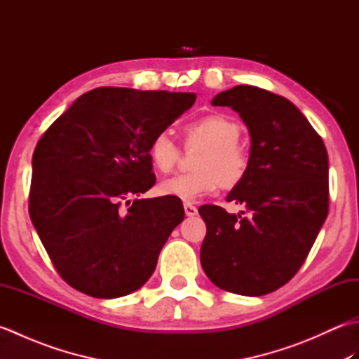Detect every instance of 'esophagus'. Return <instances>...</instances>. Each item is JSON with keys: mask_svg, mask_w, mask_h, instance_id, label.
I'll list each match as a JSON object with an SVG mask.
<instances>
[{"mask_svg": "<svg viewBox=\"0 0 359 359\" xmlns=\"http://www.w3.org/2000/svg\"><path fill=\"white\" fill-rule=\"evenodd\" d=\"M184 208H185V215L188 217H193L197 215V208L194 207L193 203H184Z\"/></svg>", "mask_w": 359, "mask_h": 359, "instance_id": "esophagus-1", "label": "esophagus"}]
</instances>
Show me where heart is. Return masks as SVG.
Returning <instances> with one entry per match:
<instances>
[{
    "label": "heart",
    "mask_w": 359,
    "mask_h": 359,
    "mask_svg": "<svg viewBox=\"0 0 359 359\" xmlns=\"http://www.w3.org/2000/svg\"><path fill=\"white\" fill-rule=\"evenodd\" d=\"M242 129L225 114H207L189 120L184 126L185 147H202L194 156V171L179 174L160 182L158 193L187 203L212 194L224 185L233 188L247 175L250 156L239 144ZM152 166L160 172H170L179 163L182 149L168 133H157L148 147Z\"/></svg>",
    "instance_id": "heart-1"
}]
</instances>
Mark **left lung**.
Returning <instances> with one entry per match:
<instances>
[{"instance_id":"left-lung-1","label":"left lung","mask_w":359,"mask_h":359,"mask_svg":"<svg viewBox=\"0 0 359 359\" xmlns=\"http://www.w3.org/2000/svg\"><path fill=\"white\" fill-rule=\"evenodd\" d=\"M211 103L239 112L251 149L247 175L226 197L245 211L199 208L207 225L201 264L219 288L262 296L294 276L329 215V156L321 135L285 97L241 85Z\"/></svg>"}]
</instances>
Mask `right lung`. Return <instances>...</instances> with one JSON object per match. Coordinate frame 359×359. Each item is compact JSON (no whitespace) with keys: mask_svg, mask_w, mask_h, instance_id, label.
<instances>
[{"mask_svg":"<svg viewBox=\"0 0 359 359\" xmlns=\"http://www.w3.org/2000/svg\"><path fill=\"white\" fill-rule=\"evenodd\" d=\"M194 102L191 93L97 88L46 129L32 156L29 215L66 284L112 299L154 273L184 207L128 197L156 184L149 142Z\"/></svg>","mask_w":359,"mask_h":359,"instance_id":"add662e5","label":"right lung"}]
</instances>
